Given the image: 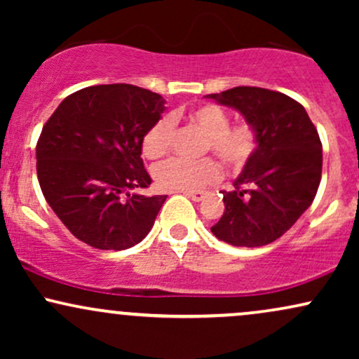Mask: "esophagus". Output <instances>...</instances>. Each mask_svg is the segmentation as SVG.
<instances>
[{"label":"esophagus","instance_id":"obj_1","mask_svg":"<svg viewBox=\"0 0 359 359\" xmlns=\"http://www.w3.org/2000/svg\"><path fill=\"white\" fill-rule=\"evenodd\" d=\"M185 196L191 197L194 203H199V201H203L204 192L203 191H192V192H185Z\"/></svg>","mask_w":359,"mask_h":359}]
</instances>
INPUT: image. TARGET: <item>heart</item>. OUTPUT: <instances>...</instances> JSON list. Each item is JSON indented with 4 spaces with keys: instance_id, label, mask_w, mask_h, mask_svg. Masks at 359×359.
<instances>
[{
    "instance_id": "b5f03b06",
    "label": "heart",
    "mask_w": 359,
    "mask_h": 359,
    "mask_svg": "<svg viewBox=\"0 0 359 359\" xmlns=\"http://www.w3.org/2000/svg\"><path fill=\"white\" fill-rule=\"evenodd\" d=\"M205 135L204 151H212L231 170H241L248 165L258 147V135L250 123L229 125V116L216 104H204L187 114ZM174 137V119L162 116L147 130L142 140V151L147 158L165 155ZM154 180L162 191L191 192L216 182L221 177V167L211 156L201 160L168 158L154 168Z\"/></svg>"
}]
</instances>
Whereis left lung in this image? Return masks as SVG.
Instances as JSON below:
<instances>
[{"mask_svg": "<svg viewBox=\"0 0 359 359\" xmlns=\"http://www.w3.org/2000/svg\"><path fill=\"white\" fill-rule=\"evenodd\" d=\"M208 97L240 111L258 135L234 191H222L224 212L211 231L233 246L273 243L314 201L323 174L319 133L304 106L277 90L240 86Z\"/></svg>", "mask_w": 359, "mask_h": 359, "instance_id": "obj_1", "label": "left lung"}]
</instances>
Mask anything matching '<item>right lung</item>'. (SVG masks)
Segmentation results:
<instances>
[{"label":"right lung","instance_id":"add662e5","mask_svg":"<svg viewBox=\"0 0 359 359\" xmlns=\"http://www.w3.org/2000/svg\"><path fill=\"white\" fill-rule=\"evenodd\" d=\"M165 100L131 84L76 90L60 102L36 142L45 201L77 240L97 250L138 245L167 196L133 194L151 184L142 140Z\"/></svg>","mask_w":359,"mask_h":359}]
</instances>
